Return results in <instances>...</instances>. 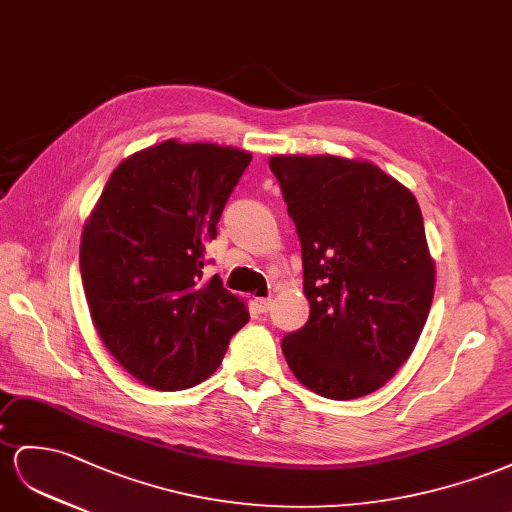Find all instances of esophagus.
<instances>
[{"instance_id": "esophagus-1", "label": "esophagus", "mask_w": 512, "mask_h": 512, "mask_svg": "<svg viewBox=\"0 0 512 512\" xmlns=\"http://www.w3.org/2000/svg\"><path fill=\"white\" fill-rule=\"evenodd\" d=\"M255 307L259 313H268L272 307V298H255Z\"/></svg>"}]
</instances>
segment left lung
<instances>
[{"label":"left lung","instance_id":"8db88e82","mask_svg":"<svg viewBox=\"0 0 512 512\" xmlns=\"http://www.w3.org/2000/svg\"><path fill=\"white\" fill-rule=\"evenodd\" d=\"M303 251L309 320L281 342L300 383L331 400L381 389L411 357L435 294L422 209L372 162L274 155Z\"/></svg>","mask_w":512,"mask_h":512}]
</instances>
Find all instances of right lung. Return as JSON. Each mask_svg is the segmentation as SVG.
I'll use <instances>...</instances> for the list:
<instances>
[{"instance_id":"1","label":"right lung","mask_w":512,"mask_h":512,"mask_svg":"<svg viewBox=\"0 0 512 512\" xmlns=\"http://www.w3.org/2000/svg\"><path fill=\"white\" fill-rule=\"evenodd\" d=\"M253 155L166 140L114 168L88 216L80 270L110 355L157 391L212 376L248 322L244 300L203 277L205 246Z\"/></svg>"}]
</instances>
